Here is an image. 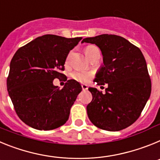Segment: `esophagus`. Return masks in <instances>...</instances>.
<instances>
[{"label":"esophagus","mask_w":160,"mask_h":160,"mask_svg":"<svg viewBox=\"0 0 160 160\" xmlns=\"http://www.w3.org/2000/svg\"><path fill=\"white\" fill-rule=\"evenodd\" d=\"M82 88L83 90H87L88 89V86L87 84H82Z\"/></svg>","instance_id":"obj_1"}]
</instances>
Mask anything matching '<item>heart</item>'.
I'll list each match as a JSON object with an SVG mask.
<instances>
[{
	"instance_id": "1",
	"label": "heart",
	"mask_w": 160,
	"mask_h": 160,
	"mask_svg": "<svg viewBox=\"0 0 160 160\" xmlns=\"http://www.w3.org/2000/svg\"><path fill=\"white\" fill-rule=\"evenodd\" d=\"M98 51H99V49L94 45H89V46H86L84 49L85 54L87 55V57L88 58H90L94 53ZM70 77H71L72 79L78 82L87 83L92 79V78L94 77V74L92 73H90V72L76 70V71H73L70 74Z\"/></svg>"
}]
</instances>
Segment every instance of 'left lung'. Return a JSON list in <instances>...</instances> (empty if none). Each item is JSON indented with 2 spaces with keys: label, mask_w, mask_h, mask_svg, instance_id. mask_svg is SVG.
I'll return each instance as SVG.
<instances>
[{
  "label": "left lung",
  "mask_w": 160,
  "mask_h": 160,
  "mask_svg": "<svg viewBox=\"0 0 160 160\" xmlns=\"http://www.w3.org/2000/svg\"><path fill=\"white\" fill-rule=\"evenodd\" d=\"M82 42L95 44L101 49L104 66L94 82L108 86L105 93L89 88L93 97L87 107L89 118L105 131L125 129L140 116L152 91L143 54L127 39L114 34L87 38Z\"/></svg>",
  "instance_id": "1"
}]
</instances>
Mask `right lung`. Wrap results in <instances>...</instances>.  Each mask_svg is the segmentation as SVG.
Listing matches in <instances>:
<instances>
[{
	"label": "right lung",
	"instance_id": "add662e5",
	"mask_svg": "<svg viewBox=\"0 0 160 160\" xmlns=\"http://www.w3.org/2000/svg\"><path fill=\"white\" fill-rule=\"evenodd\" d=\"M82 38L46 34L19 48L13 55L7 78V90L18 116L40 131L58 128L66 122L70 111L82 88L68 80L62 89L53 84L70 51Z\"/></svg>",
	"mask_w": 160,
	"mask_h": 160
}]
</instances>
